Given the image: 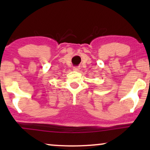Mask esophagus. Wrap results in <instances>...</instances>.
<instances>
[{
	"mask_svg": "<svg viewBox=\"0 0 150 150\" xmlns=\"http://www.w3.org/2000/svg\"><path fill=\"white\" fill-rule=\"evenodd\" d=\"M80 69V67H77H77H74V68H73V70H75V71H78V70Z\"/></svg>",
	"mask_w": 150,
	"mask_h": 150,
	"instance_id": "obj_1",
	"label": "esophagus"
}]
</instances>
